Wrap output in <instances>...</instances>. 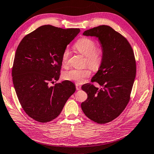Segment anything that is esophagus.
I'll list each match as a JSON object with an SVG mask.
<instances>
[{
    "label": "esophagus",
    "mask_w": 154,
    "mask_h": 154,
    "mask_svg": "<svg viewBox=\"0 0 154 154\" xmlns=\"http://www.w3.org/2000/svg\"><path fill=\"white\" fill-rule=\"evenodd\" d=\"M75 86H76V89H77V91H79V90H81V86H80L79 85L76 84V85H75Z\"/></svg>",
    "instance_id": "esophagus-1"
}]
</instances>
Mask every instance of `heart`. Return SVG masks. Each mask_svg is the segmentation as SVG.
Masks as SVG:
<instances>
[{"label":"heart","mask_w":154,"mask_h":154,"mask_svg":"<svg viewBox=\"0 0 154 154\" xmlns=\"http://www.w3.org/2000/svg\"><path fill=\"white\" fill-rule=\"evenodd\" d=\"M77 51L86 57L85 65L90 66L94 71H98L100 68L105 56V51L102 46H96V42L93 39L83 37L79 39L75 45ZM69 58V49L63 51L62 56V62L63 66L68 63ZM90 67H87L84 69H72L63 73V77L66 80L74 81L77 83H83L87 77L91 75Z\"/></svg>","instance_id":"b5f03b06"}]
</instances>
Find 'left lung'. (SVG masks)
Here are the masks:
<instances>
[{
	"label": "left lung",
	"instance_id": "left-lung-1",
	"mask_svg": "<svg viewBox=\"0 0 154 154\" xmlns=\"http://www.w3.org/2000/svg\"><path fill=\"white\" fill-rule=\"evenodd\" d=\"M85 36L98 38L105 51L104 60L91 82L82 86L87 99L81 103L85 116L94 122L104 124L115 119L130 100L136 77V60L129 42L108 26H100L85 31Z\"/></svg>",
	"mask_w": 154,
	"mask_h": 154
}]
</instances>
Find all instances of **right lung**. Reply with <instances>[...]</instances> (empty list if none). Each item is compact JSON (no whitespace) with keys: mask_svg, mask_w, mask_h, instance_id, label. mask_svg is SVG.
I'll use <instances>...</instances> for the list:
<instances>
[{"mask_svg":"<svg viewBox=\"0 0 154 154\" xmlns=\"http://www.w3.org/2000/svg\"><path fill=\"white\" fill-rule=\"evenodd\" d=\"M79 32L45 25L25 36L17 46L12 71L14 88L25 112L38 122L58 117L76 90L69 81L50 84L59 79L63 52Z\"/></svg>","mask_w":154,"mask_h":154,"instance_id":"obj_1","label":"right lung"}]
</instances>
